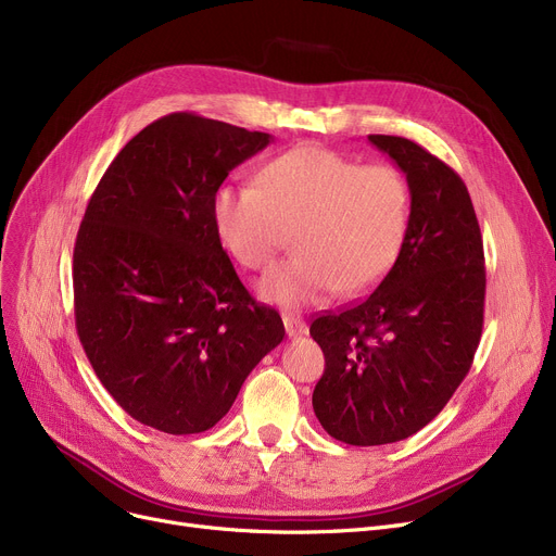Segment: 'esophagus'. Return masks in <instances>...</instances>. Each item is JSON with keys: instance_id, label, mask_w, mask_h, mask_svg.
<instances>
[{"instance_id": "1", "label": "esophagus", "mask_w": 556, "mask_h": 556, "mask_svg": "<svg viewBox=\"0 0 556 556\" xmlns=\"http://www.w3.org/2000/svg\"><path fill=\"white\" fill-rule=\"evenodd\" d=\"M283 327H286L288 338H298V336H306L308 333V327H306L304 319H300L295 315H286L283 313Z\"/></svg>"}]
</instances>
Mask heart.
<instances>
[{
  "label": "heart",
  "instance_id": "obj_1",
  "mask_svg": "<svg viewBox=\"0 0 556 556\" xmlns=\"http://www.w3.org/2000/svg\"><path fill=\"white\" fill-rule=\"evenodd\" d=\"M212 216L223 248L250 270L266 268L293 229L298 252L261 277L258 293L308 306L390 273L410 227V185L392 164L298 146L263 166L256 185L218 187Z\"/></svg>",
  "mask_w": 556,
  "mask_h": 556
}]
</instances>
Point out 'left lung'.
<instances>
[{"mask_svg":"<svg viewBox=\"0 0 556 556\" xmlns=\"http://www.w3.org/2000/svg\"><path fill=\"white\" fill-rule=\"evenodd\" d=\"M410 185V227L374 293L311 325L325 374L313 410L338 442L381 446L428 426L469 374L484 323V250L459 175L419 143L369 135Z\"/></svg>","mask_w":556,"mask_h":556,"instance_id":"1","label":"left lung"}]
</instances>
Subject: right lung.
I'll return each instance as SVG.
<instances>
[{"label": "right lung", "mask_w": 556, "mask_h": 556, "mask_svg": "<svg viewBox=\"0 0 556 556\" xmlns=\"http://www.w3.org/2000/svg\"><path fill=\"white\" fill-rule=\"evenodd\" d=\"M268 132L175 112L135 135L103 173L74 248V311L99 381L143 426H216L248 374L283 340L214 227L212 200Z\"/></svg>", "instance_id": "add662e5"}]
</instances>
